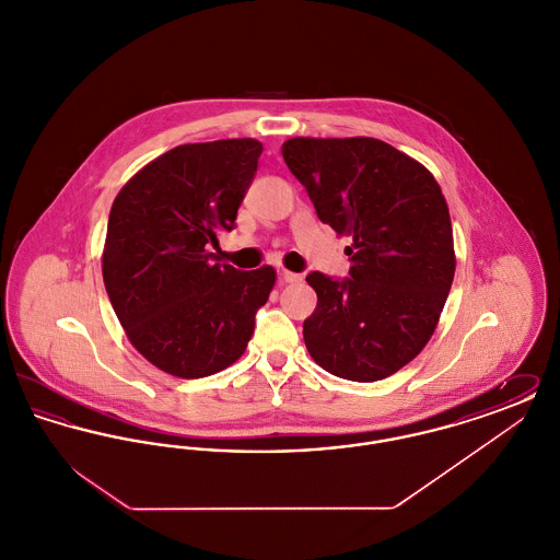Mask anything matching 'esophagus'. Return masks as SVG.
<instances>
[{
  "label": "esophagus",
  "instance_id": "34e87169",
  "mask_svg": "<svg viewBox=\"0 0 560 560\" xmlns=\"http://www.w3.org/2000/svg\"><path fill=\"white\" fill-rule=\"evenodd\" d=\"M279 281L281 283H300L302 277L298 272H290V270H279Z\"/></svg>",
  "mask_w": 560,
  "mask_h": 560
}]
</instances>
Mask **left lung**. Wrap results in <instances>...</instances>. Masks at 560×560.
I'll return each mask as SVG.
<instances>
[{
  "label": "left lung",
  "instance_id": "left-lung-1",
  "mask_svg": "<svg viewBox=\"0 0 560 560\" xmlns=\"http://www.w3.org/2000/svg\"><path fill=\"white\" fill-rule=\"evenodd\" d=\"M281 153L320 222L352 241L348 277H306L317 308L304 345L345 380L399 372L427 347L452 290V218L439 183L375 138H292Z\"/></svg>",
  "mask_w": 560,
  "mask_h": 560
}]
</instances>
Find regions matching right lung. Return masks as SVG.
Returning a JSON list of instances; mask_svg holds the SVG:
<instances>
[{"mask_svg":"<svg viewBox=\"0 0 560 560\" xmlns=\"http://www.w3.org/2000/svg\"><path fill=\"white\" fill-rule=\"evenodd\" d=\"M260 153L254 138L180 144L113 201L103 254L108 300L133 348L165 373L192 380L233 365L267 304L275 268L212 262Z\"/></svg>","mask_w":560,"mask_h":560,"instance_id":"1","label":"right lung"}]
</instances>
